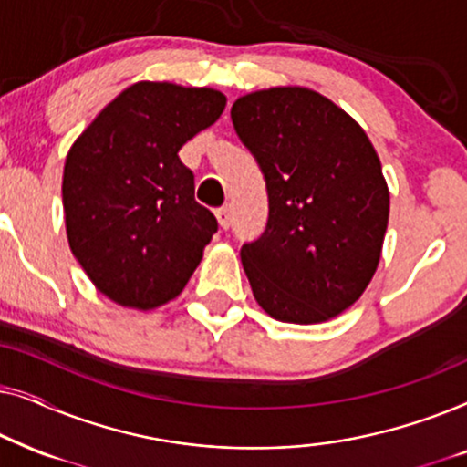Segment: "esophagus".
Here are the masks:
<instances>
[{
    "label": "esophagus",
    "mask_w": 467,
    "mask_h": 467,
    "mask_svg": "<svg viewBox=\"0 0 467 467\" xmlns=\"http://www.w3.org/2000/svg\"><path fill=\"white\" fill-rule=\"evenodd\" d=\"M214 214H216V221H219V225L223 229H227L229 225H232V210H229V206L219 208Z\"/></svg>",
    "instance_id": "34e87169"
}]
</instances>
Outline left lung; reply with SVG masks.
I'll list each match as a JSON object with an SVG mask.
<instances>
[{"mask_svg":"<svg viewBox=\"0 0 467 467\" xmlns=\"http://www.w3.org/2000/svg\"><path fill=\"white\" fill-rule=\"evenodd\" d=\"M232 120L267 187V225L242 246L253 296L283 323H325L350 308L380 264L389 187L357 120L308 87L234 101Z\"/></svg>","mask_w":467,"mask_h":467,"instance_id":"left-lung-1","label":"left lung"}]
</instances>
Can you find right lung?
<instances>
[{"mask_svg":"<svg viewBox=\"0 0 467 467\" xmlns=\"http://www.w3.org/2000/svg\"><path fill=\"white\" fill-rule=\"evenodd\" d=\"M225 104L210 87L140 80L69 149L61 184L69 248L114 304L155 310L200 265L216 219L195 202L193 171L178 150Z\"/></svg>","mask_w":467,"mask_h":467,"instance_id":"add662e5","label":"right lung"}]
</instances>
